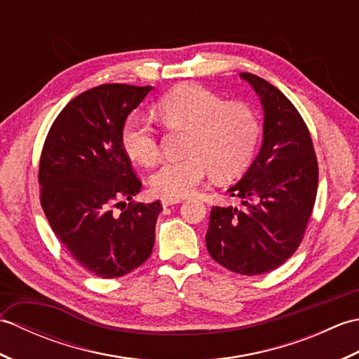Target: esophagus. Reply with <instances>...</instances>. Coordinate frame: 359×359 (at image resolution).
Listing matches in <instances>:
<instances>
[{"label": "esophagus", "instance_id": "1", "mask_svg": "<svg viewBox=\"0 0 359 359\" xmlns=\"http://www.w3.org/2000/svg\"><path fill=\"white\" fill-rule=\"evenodd\" d=\"M180 199H172V197H162V205L163 207H171V205L180 203Z\"/></svg>", "mask_w": 359, "mask_h": 359}]
</instances>
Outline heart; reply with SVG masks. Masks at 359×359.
<instances>
[{"mask_svg": "<svg viewBox=\"0 0 359 359\" xmlns=\"http://www.w3.org/2000/svg\"><path fill=\"white\" fill-rule=\"evenodd\" d=\"M156 112L170 129H188V157L165 162L151 175L154 193L172 199L193 194L210 174L230 179L245 171L261 140V120L243 102H224L208 88L184 83L158 98ZM121 147L140 165L158 158L156 128L139 116L128 117L121 128Z\"/></svg>", "mask_w": 359, "mask_h": 359, "instance_id": "1", "label": "heart"}]
</instances>
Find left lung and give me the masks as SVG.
<instances>
[{"mask_svg":"<svg viewBox=\"0 0 359 359\" xmlns=\"http://www.w3.org/2000/svg\"><path fill=\"white\" fill-rule=\"evenodd\" d=\"M264 108V139L255 162L228 193L236 207H212L205 236L210 256L226 270L256 276L284 264L302 242L315 207L318 160L310 131L293 103L250 72Z\"/></svg>","mask_w":359,"mask_h":359,"instance_id":"obj_1","label":"left lung"}]
</instances>
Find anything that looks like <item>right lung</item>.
I'll list each match as a JSON object with an SVG mask.
<instances>
[{
	"label": "right lung",
	"mask_w": 359,
	"mask_h": 359,
	"mask_svg": "<svg viewBox=\"0 0 359 359\" xmlns=\"http://www.w3.org/2000/svg\"><path fill=\"white\" fill-rule=\"evenodd\" d=\"M151 89L109 83L85 90L58 114L41 151L40 201L52 231L103 279L131 273L154 245L162 203L131 202L142 182L120 142L129 112Z\"/></svg>",
	"instance_id": "1"
}]
</instances>
